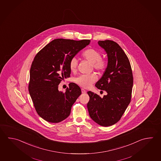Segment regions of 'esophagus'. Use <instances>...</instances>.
<instances>
[{"label":"esophagus","mask_w":161,"mask_h":161,"mask_svg":"<svg viewBox=\"0 0 161 161\" xmlns=\"http://www.w3.org/2000/svg\"><path fill=\"white\" fill-rule=\"evenodd\" d=\"M81 92H82V93H86V91H85V89H81Z\"/></svg>","instance_id":"1"}]
</instances>
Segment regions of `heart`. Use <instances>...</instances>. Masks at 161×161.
Returning <instances> with one entry per match:
<instances>
[{
    "instance_id": "obj_1",
    "label": "heart",
    "mask_w": 161,
    "mask_h": 161,
    "mask_svg": "<svg viewBox=\"0 0 161 161\" xmlns=\"http://www.w3.org/2000/svg\"><path fill=\"white\" fill-rule=\"evenodd\" d=\"M82 57L93 64V67L99 72H103L106 69L108 65L107 61L102 58L100 52L94 48L86 49L82 53ZM78 65V61L76 58H72L69 62V68L72 71H75ZM97 80L94 73L83 74L76 77L75 82L83 88H89Z\"/></svg>"
}]
</instances>
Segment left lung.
Instances as JSON below:
<instances>
[{
  "mask_svg": "<svg viewBox=\"0 0 161 161\" xmlns=\"http://www.w3.org/2000/svg\"><path fill=\"white\" fill-rule=\"evenodd\" d=\"M105 51L108 65L103 75L95 86L106 95L103 98L91 91L87 104L89 115L102 126L115 124L121 119L130 103L133 77L129 58L117 42L112 40L98 41Z\"/></svg>",
  "mask_w": 161,
  "mask_h": 161,
  "instance_id": "obj_1",
  "label": "left lung"
}]
</instances>
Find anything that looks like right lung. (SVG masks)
<instances>
[{"instance_id":"right-lung-1","label":"right lung","mask_w":161,"mask_h":161,"mask_svg":"<svg viewBox=\"0 0 161 161\" xmlns=\"http://www.w3.org/2000/svg\"><path fill=\"white\" fill-rule=\"evenodd\" d=\"M90 42V40L54 39L34 58L28 90L37 114L47 121L58 123L67 119L81 94L80 88L73 82L65 93L58 91V85L70 77V59Z\"/></svg>"}]
</instances>
